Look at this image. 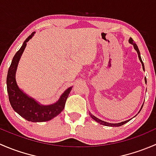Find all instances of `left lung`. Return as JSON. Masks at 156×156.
Segmentation results:
<instances>
[{
  "mask_svg": "<svg viewBox=\"0 0 156 156\" xmlns=\"http://www.w3.org/2000/svg\"><path fill=\"white\" fill-rule=\"evenodd\" d=\"M128 41H129V43L130 44L133 45V48H134V49H135V50H136V51L137 52L138 57H139V59H140V62H141V63H142L143 69H144V70H145V68H144V62H143L142 59H141L140 53V50H139V49H138L137 45H136V44H135L134 42H133V39H132L131 37H130V39H129ZM145 83L146 84V78H145ZM143 106H144V104H143ZM143 106H141V108H140V109L139 112H140V110L142 109ZM139 112H138V113H139ZM89 115H90V117L92 118V119H94V121H96V122H98V123L101 124V125H105V126H109V127H119V126H122V125H125V123H127V122H128L130 120V119H129V120L125 121V122H120V123H115V124H113V123H108V122H104V121L100 120V119H99L98 118H97V117H96V116L93 115L91 114L90 112H89ZM135 116H136V115H135ZM135 116H134V117H135Z\"/></svg>",
  "mask_w": 156,
  "mask_h": 156,
  "instance_id": "obj_1",
  "label": "left lung"
}]
</instances>
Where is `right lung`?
<instances>
[{
    "mask_svg": "<svg viewBox=\"0 0 156 156\" xmlns=\"http://www.w3.org/2000/svg\"><path fill=\"white\" fill-rule=\"evenodd\" d=\"M34 34L35 31L31 33V35L26 39L21 48L16 52L12 58L7 72V88L10 105L16 112L29 122H43L51 120L63 110L66 101L68 98L69 93L72 90V86L67 88L61 94L59 100L56 103L50 105L41 104L19 87L16 80V73L19 62L27 45V42L34 35Z\"/></svg>",
    "mask_w": 156,
    "mask_h": 156,
    "instance_id": "add662e5",
    "label": "right lung"
}]
</instances>
